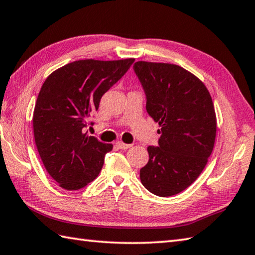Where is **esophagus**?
I'll use <instances>...</instances> for the list:
<instances>
[{
  "instance_id": "obj_1",
  "label": "esophagus",
  "mask_w": 255,
  "mask_h": 255,
  "mask_svg": "<svg viewBox=\"0 0 255 255\" xmlns=\"http://www.w3.org/2000/svg\"><path fill=\"white\" fill-rule=\"evenodd\" d=\"M116 147L118 148V149H128V148H130L131 147V144H128V143H125V142H123V141H117L116 142Z\"/></svg>"
}]
</instances>
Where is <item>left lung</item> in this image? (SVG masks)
<instances>
[{"label": "left lung", "mask_w": 255, "mask_h": 255, "mask_svg": "<svg viewBox=\"0 0 255 255\" xmlns=\"http://www.w3.org/2000/svg\"><path fill=\"white\" fill-rule=\"evenodd\" d=\"M147 96V113L160 129L140 169L143 187L159 197L180 193L207 166L217 136L211 95L196 75L179 65L139 61L133 65Z\"/></svg>", "instance_id": "1"}]
</instances>
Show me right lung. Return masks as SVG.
<instances>
[{
    "instance_id": "1",
    "label": "right lung",
    "mask_w": 255,
    "mask_h": 255,
    "mask_svg": "<svg viewBox=\"0 0 255 255\" xmlns=\"http://www.w3.org/2000/svg\"><path fill=\"white\" fill-rule=\"evenodd\" d=\"M134 58L81 59L59 67L45 79L35 104L33 131L45 169L65 190H78L101 172L113 144L85 132L99 102Z\"/></svg>"
}]
</instances>
